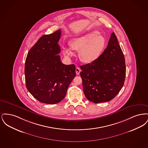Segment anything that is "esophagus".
Masks as SVG:
<instances>
[{
  "label": "esophagus",
  "mask_w": 148,
  "mask_h": 148,
  "mask_svg": "<svg viewBox=\"0 0 148 148\" xmlns=\"http://www.w3.org/2000/svg\"><path fill=\"white\" fill-rule=\"evenodd\" d=\"M75 71H76V74H77V75H79V74H80V71H81V70L80 69V68H79V67H77V68H76V69H75Z\"/></svg>",
  "instance_id": "34e87169"
}]
</instances>
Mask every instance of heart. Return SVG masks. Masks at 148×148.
<instances>
[{"instance_id": "obj_1", "label": "heart", "mask_w": 148, "mask_h": 148, "mask_svg": "<svg viewBox=\"0 0 148 148\" xmlns=\"http://www.w3.org/2000/svg\"><path fill=\"white\" fill-rule=\"evenodd\" d=\"M69 45L72 49L79 51L82 62L89 63L97 59L101 54L106 47V40L103 35L99 34V32L92 31L72 39ZM71 48H64L63 53L65 57L70 58L73 56Z\"/></svg>"}]
</instances>
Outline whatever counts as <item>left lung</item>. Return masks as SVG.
Here are the masks:
<instances>
[{
  "instance_id": "8db88e82",
  "label": "left lung",
  "mask_w": 148,
  "mask_h": 148,
  "mask_svg": "<svg viewBox=\"0 0 148 148\" xmlns=\"http://www.w3.org/2000/svg\"><path fill=\"white\" fill-rule=\"evenodd\" d=\"M87 99L94 103L109 101L123 88L126 74L124 54L113 33L103 53L91 63L80 66Z\"/></svg>"
}]
</instances>
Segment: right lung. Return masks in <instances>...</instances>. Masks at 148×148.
Instances as JSON below:
<instances>
[{"label": "right lung", "instance_id": "add662e5", "mask_svg": "<svg viewBox=\"0 0 148 148\" xmlns=\"http://www.w3.org/2000/svg\"><path fill=\"white\" fill-rule=\"evenodd\" d=\"M61 30L42 35L29 51L25 63V79L29 92L39 101L55 104L65 97L75 77L74 64L61 62L58 42Z\"/></svg>", "mask_w": 148, "mask_h": 148}]
</instances>
